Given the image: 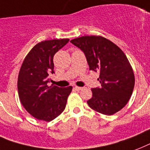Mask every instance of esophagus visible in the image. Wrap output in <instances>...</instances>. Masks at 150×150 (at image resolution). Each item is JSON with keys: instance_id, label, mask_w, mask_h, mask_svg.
Masks as SVG:
<instances>
[{"instance_id": "34e87169", "label": "esophagus", "mask_w": 150, "mask_h": 150, "mask_svg": "<svg viewBox=\"0 0 150 150\" xmlns=\"http://www.w3.org/2000/svg\"><path fill=\"white\" fill-rule=\"evenodd\" d=\"M74 89H75L76 91H81V90H82V89H83V88H81V87H77V86H76V87H74Z\"/></svg>"}]
</instances>
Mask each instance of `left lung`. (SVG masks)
I'll use <instances>...</instances> for the list:
<instances>
[{
	"label": "left lung",
	"instance_id": "left-lung-1",
	"mask_svg": "<svg viewBox=\"0 0 150 150\" xmlns=\"http://www.w3.org/2000/svg\"><path fill=\"white\" fill-rule=\"evenodd\" d=\"M70 42L84 53L89 69L99 73L101 87L91 88L88 105L105 115L114 114L125 107L133 92L134 76L122 50L100 36H84Z\"/></svg>",
	"mask_w": 150,
	"mask_h": 150
}]
</instances>
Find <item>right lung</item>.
<instances>
[{"instance_id": "right-lung-1", "label": "right lung", "mask_w": 150, "mask_h": 150, "mask_svg": "<svg viewBox=\"0 0 150 150\" xmlns=\"http://www.w3.org/2000/svg\"><path fill=\"white\" fill-rule=\"evenodd\" d=\"M69 39L45 40L38 43L25 56L19 70L18 92L21 103L30 115L51 121L65 110L72 87L47 86L53 74L54 54Z\"/></svg>"}]
</instances>
